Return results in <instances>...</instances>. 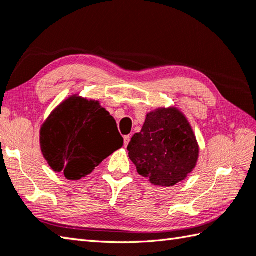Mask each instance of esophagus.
Listing matches in <instances>:
<instances>
[{"label":"esophagus","instance_id":"esophagus-1","mask_svg":"<svg viewBox=\"0 0 256 256\" xmlns=\"http://www.w3.org/2000/svg\"><path fill=\"white\" fill-rule=\"evenodd\" d=\"M130 141H131V136H130V135H126V136H124V146L125 148L128 146Z\"/></svg>","mask_w":256,"mask_h":256}]
</instances>
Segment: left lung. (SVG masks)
<instances>
[{
	"label": "left lung",
	"mask_w": 256,
	"mask_h": 256,
	"mask_svg": "<svg viewBox=\"0 0 256 256\" xmlns=\"http://www.w3.org/2000/svg\"><path fill=\"white\" fill-rule=\"evenodd\" d=\"M128 151L138 173L160 188H171L184 181L200 156L192 125L176 106L148 112L141 132L133 135Z\"/></svg>",
	"instance_id": "obj_1"
}]
</instances>
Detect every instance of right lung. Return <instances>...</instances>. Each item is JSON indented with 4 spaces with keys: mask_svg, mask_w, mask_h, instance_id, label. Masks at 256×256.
<instances>
[{
    "mask_svg": "<svg viewBox=\"0 0 256 256\" xmlns=\"http://www.w3.org/2000/svg\"><path fill=\"white\" fill-rule=\"evenodd\" d=\"M44 158L68 181L86 178L123 146L114 118L98 100L73 94L55 108L40 130Z\"/></svg>",
    "mask_w": 256,
    "mask_h": 256,
    "instance_id": "1",
    "label": "right lung"
}]
</instances>
